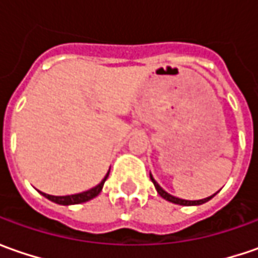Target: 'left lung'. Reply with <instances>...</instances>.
Returning a JSON list of instances; mask_svg holds the SVG:
<instances>
[{"instance_id": "left-lung-1", "label": "left lung", "mask_w": 258, "mask_h": 258, "mask_svg": "<svg viewBox=\"0 0 258 258\" xmlns=\"http://www.w3.org/2000/svg\"><path fill=\"white\" fill-rule=\"evenodd\" d=\"M151 179H152V182H154L155 188H156V191H158V194L164 198V200H166V201H169V203H173V204H179V205H201V204L207 203V201H210L211 198H213L214 195H211V197H208V198H204V200H198V201H186V200H181V198H176V197H172V195H169V194L166 192V191H164L161 186H159V183L155 181L154 178H152V175H151Z\"/></svg>"}]
</instances>
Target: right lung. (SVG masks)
<instances>
[{
	"label": "right lung",
	"mask_w": 258,
	"mask_h": 258,
	"mask_svg": "<svg viewBox=\"0 0 258 258\" xmlns=\"http://www.w3.org/2000/svg\"><path fill=\"white\" fill-rule=\"evenodd\" d=\"M107 176H109V173L106 175L103 178V181L99 183L97 186H94L92 189H89V191H86V192H80V194H75V195H66V197H54V195H48V194H44L47 200H50V201H53L55 204H60V205H73V204H82L86 203V201H90V200H93L94 197H97L100 191H102V188H103V183L104 181L107 179Z\"/></svg>",
	"instance_id": "1"
}]
</instances>
